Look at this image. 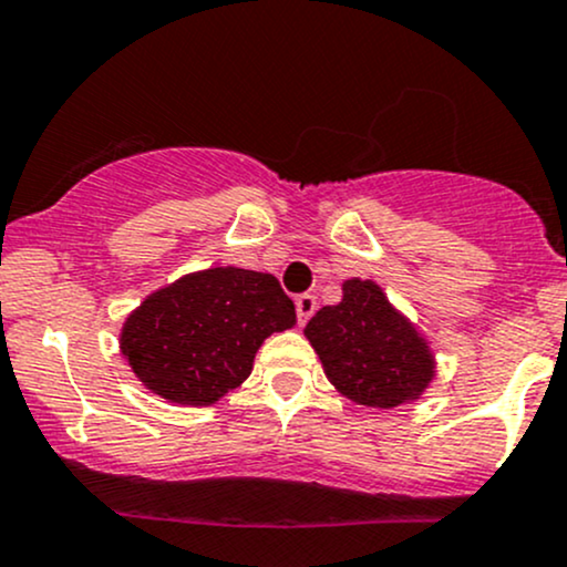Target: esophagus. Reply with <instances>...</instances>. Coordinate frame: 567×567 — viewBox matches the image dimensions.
I'll use <instances>...</instances> for the list:
<instances>
[{"label":"esophagus","instance_id":"34e87169","mask_svg":"<svg viewBox=\"0 0 567 567\" xmlns=\"http://www.w3.org/2000/svg\"><path fill=\"white\" fill-rule=\"evenodd\" d=\"M317 309V298L312 293H303L296 298V317H298V326H307L309 317L315 315Z\"/></svg>","mask_w":567,"mask_h":567}]
</instances>
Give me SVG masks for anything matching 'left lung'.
<instances>
[{
	"label": "left lung",
	"mask_w": 567,
	"mask_h": 567,
	"mask_svg": "<svg viewBox=\"0 0 567 567\" xmlns=\"http://www.w3.org/2000/svg\"><path fill=\"white\" fill-rule=\"evenodd\" d=\"M336 307H322L307 339L339 393L363 406L393 409L412 401L433 379L425 341L390 307L379 285L347 279Z\"/></svg>",
	"instance_id": "left-lung-1"
}]
</instances>
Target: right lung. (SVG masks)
Masks as SVG:
<instances>
[{"mask_svg":"<svg viewBox=\"0 0 567 567\" xmlns=\"http://www.w3.org/2000/svg\"><path fill=\"white\" fill-rule=\"evenodd\" d=\"M293 326L296 307L277 277L228 266L145 298L123 326L121 350L147 390L209 406L250 377L266 336Z\"/></svg>","mask_w":567,"mask_h":567,"instance_id":"obj_1","label":"right lung"}]
</instances>
